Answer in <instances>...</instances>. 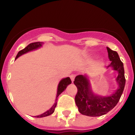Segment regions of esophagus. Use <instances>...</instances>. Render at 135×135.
<instances>
[{
	"label": "esophagus",
	"mask_w": 135,
	"mask_h": 135,
	"mask_svg": "<svg viewBox=\"0 0 135 135\" xmlns=\"http://www.w3.org/2000/svg\"><path fill=\"white\" fill-rule=\"evenodd\" d=\"M75 77H76L75 74H71V75L70 76V79H71V80H72V81H73V82L74 81Z\"/></svg>",
	"instance_id": "1"
}]
</instances>
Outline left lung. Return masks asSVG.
<instances>
[{
    "label": "left lung",
    "instance_id": "1",
    "mask_svg": "<svg viewBox=\"0 0 135 135\" xmlns=\"http://www.w3.org/2000/svg\"><path fill=\"white\" fill-rule=\"evenodd\" d=\"M107 48L108 58L111 61L110 65L107 67L112 66L114 70L118 73V76L116 78L118 88L110 96H97L91 89L88 76L83 75L76 76L74 81L78 89L75 102L79 112L83 115L97 117L107 114L118 104L123 93L126 84L123 64L116 51H113L108 47Z\"/></svg>",
    "mask_w": 135,
    "mask_h": 135
}]
</instances>
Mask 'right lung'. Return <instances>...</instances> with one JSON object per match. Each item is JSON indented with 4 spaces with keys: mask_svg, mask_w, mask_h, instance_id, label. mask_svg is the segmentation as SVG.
Masks as SVG:
<instances>
[{
    "mask_svg": "<svg viewBox=\"0 0 135 135\" xmlns=\"http://www.w3.org/2000/svg\"><path fill=\"white\" fill-rule=\"evenodd\" d=\"M43 44L42 42H33V43H31L30 44H28L27 47H25L24 49H23L22 50L20 51L17 54V56H16V59L18 58L19 57L21 56V55L23 54H26V53L30 51H32V50H36V49L38 48V47H41L42 45ZM72 83L71 80L70 79V78L67 77L66 78H63L61 80V81L59 82V85H58V88H57V97H56V100H55V103H54V104L53 105V107L50 108V110H47V112H44V114H41V115H36V118H43V117H46L47 116V115H51V114L54 112L55 111V108L57 106V98L58 97V96L62 93L63 91H65V89H66V87L68 86V85Z\"/></svg>",
    "mask_w": 135,
    "mask_h": 135,
    "instance_id": "obj_1",
    "label": "right lung"
}]
</instances>
